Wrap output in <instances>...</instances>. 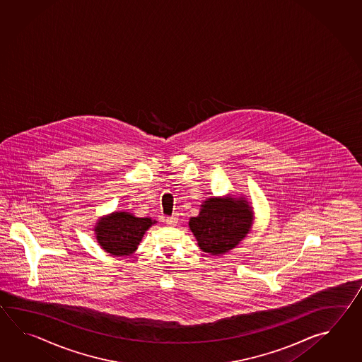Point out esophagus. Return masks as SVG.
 <instances>
[{
    "mask_svg": "<svg viewBox=\"0 0 362 362\" xmlns=\"http://www.w3.org/2000/svg\"><path fill=\"white\" fill-rule=\"evenodd\" d=\"M178 218L176 216H170V217H167V220H165V223L167 225H170V226H175L176 223H177Z\"/></svg>",
    "mask_w": 362,
    "mask_h": 362,
    "instance_id": "esophagus-1",
    "label": "esophagus"
}]
</instances>
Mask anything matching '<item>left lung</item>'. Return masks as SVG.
Masks as SVG:
<instances>
[{"label":"left lung","mask_w":362,"mask_h":362,"mask_svg":"<svg viewBox=\"0 0 362 362\" xmlns=\"http://www.w3.org/2000/svg\"><path fill=\"white\" fill-rule=\"evenodd\" d=\"M254 208L240 197H211L200 204L199 215L190 217L189 228L203 252L220 256L246 238L254 223Z\"/></svg>","instance_id":"1"}]
</instances>
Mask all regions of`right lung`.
<instances>
[{
  "instance_id": "add662e5",
  "label": "right lung",
  "mask_w": 362,
  "mask_h": 362,
  "mask_svg": "<svg viewBox=\"0 0 362 362\" xmlns=\"http://www.w3.org/2000/svg\"><path fill=\"white\" fill-rule=\"evenodd\" d=\"M156 220L150 217H137L131 212L115 211L102 216L94 225L95 239L111 256H129Z\"/></svg>"
}]
</instances>
